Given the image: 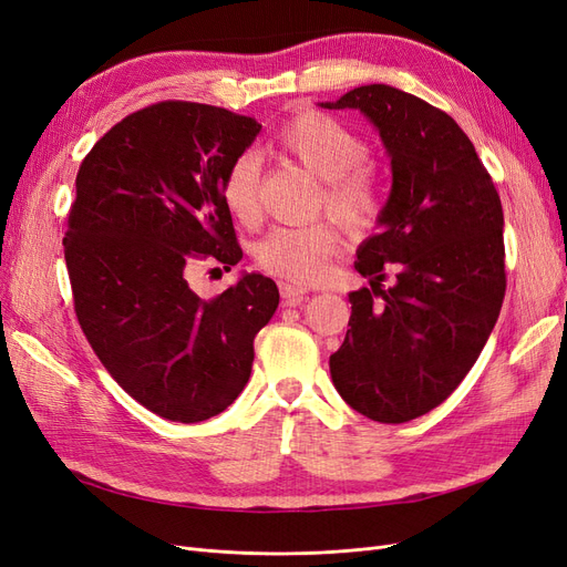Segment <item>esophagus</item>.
<instances>
[{
	"label": "esophagus",
	"mask_w": 567,
	"mask_h": 567,
	"mask_svg": "<svg viewBox=\"0 0 567 567\" xmlns=\"http://www.w3.org/2000/svg\"><path fill=\"white\" fill-rule=\"evenodd\" d=\"M279 293L284 298V305H298V302H302L307 298V293H310V290L302 288V286H296V284L281 281L279 284Z\"/></svg>",
	"instance_id": "34e87169"
}]
</instances>
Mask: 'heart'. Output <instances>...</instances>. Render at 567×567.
<instances>
[{"instance_id": "1", "label": "heart", "mask_w": 567, "mask_h": 567, "mask_svg": "<svg viewBox=\"0 0 567 567\" xmlns=\"http://www.w3.org/2000/svg\"><path fill=\"white\" fill-rule=\"evenodd\" d=\"M271 151L305 167L321 182L326 213L350 231H362L381 210L379 184L364 165L367 142L342 120L323 111H298L274 132ZM221 203L227 213L255 225L260 217V163L252 153L238 156L221 179ZM340 248L331 225L274 227L255 248L257 265L296 284H317Z\"/></svg>"}]
</instances>
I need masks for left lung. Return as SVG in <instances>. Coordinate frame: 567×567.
Returning <instances> with one entry per match:
<instances>
[{
  "label": "left lung",
  "instance_id": "obj_1",
  "mask_svg": "<svg viewBox=\"0 0 567 567\" xmlns=\"http://www.w3.org/2000/svg\"><path fill=\"white\" fill-rule=\"evenodd\" d=\"M379 130L392 186L354 269L350 329L331 354L340 398L379 423H404L442 404L466 379L506 293L504 213L492 177L456 120L390 84L326 101ZM395 271L390 289L380 286ZM375 297H381L379 303Z\"/></svg>",
  "mask_w": 567,
  "mask_h": 567
}]
</instances>
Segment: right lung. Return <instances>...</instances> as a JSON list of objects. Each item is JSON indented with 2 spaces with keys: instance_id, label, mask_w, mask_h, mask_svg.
I'll list each match as a JSON object with an SVG mask.
<instances>
[{
  "instance_id": "add662e5",
  "label": "right lung",
  "mask_w": 567,
  "mask_h": 567,
  "mask_svg": "<svg viewBox=\"0 0 567 567\" xmlns=\"http://www.w3.org/2000/svg\"><path fill=\"white\" fill-rule=\"evenodd\" d=\"M260 127L161 101L120 120L80 165L63 238L78 321L117 385L167 421H205L241 394L252 340L279 307L257 271L213 300L188 286L196 260L231 271L244 257L221 179Z\"/></svg>"
}]
</instances>
